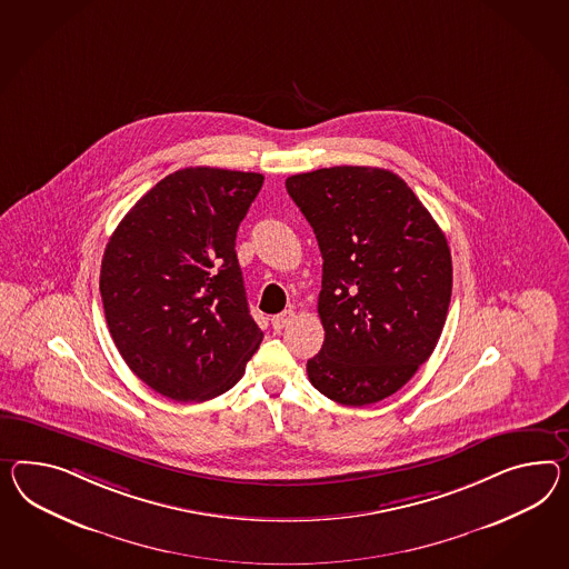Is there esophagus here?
<instances>
[{"label":"esophagus","instance_id":"34e87169","mask_svg":"<svg viewBox=\"0 0 569 569\" xmlns=\"http://www.w3.org/2000/svg\"><path fill=\"white\" fill-rule=\"evenodd\" d=\"M295 320V311L292 309H287V311H282V313H278L272 318V328L280 332L282 328H287L291 321Z\"/></svg>","mask_w":569,"mask_h":569}]
</instances>
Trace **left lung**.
<instances>
[{
  "label": "left lung",
  "mask_w": 569,
  "mask_h": 569,
  "mask_svg": "<svg viewBox=\"0 0 569 569\" xmlns=\"http://www.w3.org/2000/svg\"><path fill=\"white\" fill-rule=\"evenodd\" d=\"M320 246L321 350L316 390L345 407L398 392L438 345L452 297V256L405 179L376 167H330L287 179Z\"/></svg>",
  "instance_id": "1"
}]
</instances>
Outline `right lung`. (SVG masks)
Instances as JSON below:
<instances>
[{"instance_id":"right-lung-1","label":"right lung","mask_w":569,"mask_h":569,"mask_svg":"<svg viewBox=\"0 0 569 569\" xmlns=\"http://www.w3.org/2000/svg\"><path fill=\"white\" fill-rule=\"evenodd\" d=\"M263 176L188 167L144 193L101 263L104 320L131 371L177 402L246 373L263 332L249 316L234 239Z\"/></svg>"}]
</instances>
